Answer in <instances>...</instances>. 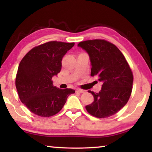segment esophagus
<instances>
[{"instance_id":"esophagus-1","label":"esophagus","mask_w":152,"mask_h":152,"mask_svg":"<svg viewBox=\"0 0 152 152\" xmlns=\"http://www.w3.org/2000/svg\"><path fill=\"white\" fill-rule=\"evenodd\" d=\"M76 91H77V92L80 93H84V90H82V89H77Z\"/></svg>"}]
</instances>
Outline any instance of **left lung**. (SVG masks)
Wrapping results in <instances>:
<instances>
[{
  "label": "left lung",
  "mask_w": 152,
  "mask_h": 152,
  "mask_svg": "<svg viewBox=\"0 0 152 152\" xmlns=\"http://www.w3.org/2000/svg\"><path fill=\"white\" fill-rule=\"evenodd\" d=\"M78 47L88 53L91 65V76H98L102 83L101 91L94 93L92 104L86 106L91 115L104 118L118 113L127 103L132 91V70L120 50L105 40L82 41Z\"/></svg>",
  "instance_id": "obj_1"
}]
</instances>
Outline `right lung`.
<instances>
[{
  "label": "right lung",
  "instance_id": "add662e5",
  "mask_svg": "<svg viewBox=\"0 0 152 152\" xmlns=\"http://www.w3.org/2000/svg\"><path fill=\"white\" fill-rule=\"evenodd\" d=\"M74 43L50 41L34 48L20 61L16 87L23 104L33 113L50 117L61 111L72 88L53 86L52 78L61 69V60Z\"/></svg>",
  "mask_w": 152,
  "mask_h": 152
}]
</instances>
